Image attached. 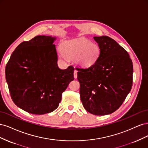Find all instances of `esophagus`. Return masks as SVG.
Here are the masks:
<instances>
[{
	"label": "esophagus",
	"mask_w": 148,
	"mask_h": 148,
	"mask_svg": "<svg viewBox=\"0 0 148 148\" xmlns=\"http://www.w3.org/2000/svg\"><path fill=\"white\" fill-rule=\"evenodd\" d=\"M73 75H74V78H77V70H75Z\"/></svg>",
	"instance_id": "34e87169"
}]
</instances>
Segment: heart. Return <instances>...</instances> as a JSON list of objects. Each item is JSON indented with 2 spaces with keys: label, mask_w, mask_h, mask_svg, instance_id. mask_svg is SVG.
I'll use <instances>...</instances> for the list:
<instances>
[{
  "label": "heart",
  "mask_w": 148,
  "mask_h": 148,
  "mask_svg": "<svg viewBox=\"0 0 148 148\" xmlns=\"http://www.w3.org/2000/svg\"><path fill=\"white\" fill-rule=\"evenodd\" d=\"M101 53V47L98 44L87 39L80 38L65 41L59 51V57L65 62L73 59L79 66L90 67L98 61Z\"/></svg>",
  "instance_id": "b5f03b06"
}]
</instances>
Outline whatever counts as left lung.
<instances>
[{
  "instance_id": "1",
  "label": "left lung",
  "mask_w": 148,
  "mask_h": 148,
  "mask_svg": "<svg viewBox=\"0 0 148 148\" xmlns=\"http://www.w3.org/2000/svg\"><path fill=\"white\" fill-rule=\"evenodd\" d=\"M94 39L101 47L99 60L88 68L76 69L84 109L105 115L117 110L130 92L133 64L128 52L113 39L107 36Z\"/></svg>"
}]
</instances>
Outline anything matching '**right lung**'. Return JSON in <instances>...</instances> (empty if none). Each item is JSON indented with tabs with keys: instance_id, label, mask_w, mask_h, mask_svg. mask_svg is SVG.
I'll return each mask as SVG.
<instances>
[{
	"instance_id": "1",
	"label": "right lung",
	"mask_w": 148,
	"mask_h": 148,
	"mask_svg": "<svg viewBox=\"0 0 148 148\" xmlns=\"http://www.w3.org/2000/svg\"><path fill=\"white\" fill-rule=\"evenodd\" d=\"M56 37L37 36L13 52L5 67L12 101L28 113L42 115L55 110L62 94L74 79L73 66L62 70L53 44Z\"/></svg>"
}]
</instances>
